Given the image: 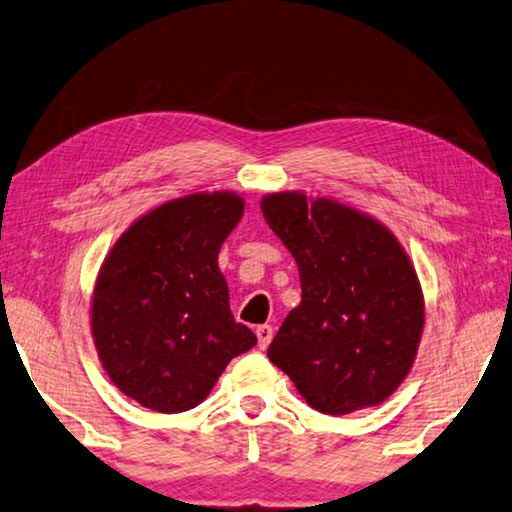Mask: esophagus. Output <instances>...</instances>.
<instances>
[{"instance_id":"34e87169","label":"esophagus","mask_w":512,"mask_h":512,"mask_svg":"<svg viewBox=\"0 0 512 512\" xmlns=\"http://www.w3.org/2000/svg\"><path fill=\"white\" fill-rule=\"evenodd\" d=\"M256 335H258V347L265 349V347L270 345V342H272L274 329H272L270 324H261V326H258V329H256Z\"/></svg>"}]
</instances>
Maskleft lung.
Masks as SVG:
<instances>
[{"label":"left lung","instance_id":"obj_1","mask_svg":"<svg viewBox=\"0 0 512 512\" xmlns=\"http://www.w3.org/2000/svg\"><path fill=\"white\" fill-rule=\"evenodd\" d=\"M261 211L301 281V304L267 358L324 415L381 404L408 376L424 329L422 286L404 247L388 226L335 199L272 192Z\"/></svg>","mask_w":512,"mask_h":512}]
</instances>
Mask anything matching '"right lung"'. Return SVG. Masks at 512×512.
<instances>
[{
  "label": "right lung",
  "instance_id": "add662e5",
  "mask_svg": "<svg viewBox=\"0 0 512 512\" xmlns=\"http://www.w3.org/2000/svg\"><path fill=\"white\" fill-rule=\"evenodd\" d=\"M245 201L195 192L138 217L108 251L92 292V340L124 395L156 413H183L213 390L231 358L256 345L233 320L217 267Z\"/></svg>",
  "mask_w": 512,
  "mask_h": 512
}]
</instances>
